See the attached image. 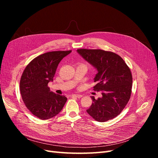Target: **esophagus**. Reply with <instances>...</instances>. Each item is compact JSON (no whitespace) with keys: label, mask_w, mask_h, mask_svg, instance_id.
<instances>
[{"label":"esophagus","mask_w":158,"mask_h":158,"mask_svg":"<svg viewBox=\"0 0 158 158\" xmlns=\"http://www.w3.org/2000/svg\"><path fill=\"white\" fill-rule=\"evenodd\" d=\"M73 95H74V97H76V98H80L82 97V95H80V94H74Z\"/></svg>","instance_id":"esophagus-1"}]
</instances>
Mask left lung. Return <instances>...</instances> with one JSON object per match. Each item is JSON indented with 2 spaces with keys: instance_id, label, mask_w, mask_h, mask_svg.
Segmentation results:
<instances>
[{
  "instance_id": "8db88e82",
  "label": "left lung",
  "mask_w": 158,
  "mask_h": 158,
  "mask_svg": "<svg viewBox=\"0 0 158 158\" xmlns=\"http://www.w3.org/2000/svg\"><path fill=\"white\" fill-rule=\"evenodd\" d=\"M78 53L97 70L94 79L95 90L102 91V97L95 99L87 113L95 120L105 122L118 115L131 98L132 77L130 69L121 57L101 49L77 50Z\"/></svg>"
}]
</instances>
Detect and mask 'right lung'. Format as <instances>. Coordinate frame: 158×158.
<instances>
[{"label": "right lung", "mask_w": 158, "mask_h": 158, "mask_svg": "<svg viewBox=\"0 0 158 158\" xmlns=\"http://www.w3.org/2000/svg\"><path fill=\"white\" fill-rule=\"evenodd\" d=\"M72 51H51L37 56L26 66L20 82V93L29 111L41 120L58 114L63 109L66 98L51 92L48 83L53 81L61 60Z\"/></svg>", "instance_id": "1"}]
</instances>
